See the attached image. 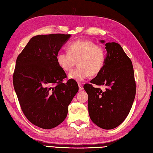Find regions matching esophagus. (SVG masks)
<instances>
[{
	"mask_svg": "<svg viewBox=\"0 0 153 153\" xmlns=\"http://www.w3.org/2000/svg\"><path fill=\"white\" fill-rule=\"evenodd\" d=\"M78 86H79V90L80 91L82 90L83 89H84V87H83V85L81 84H78Z\"/></svg>",
	"mask_w": 153,
	"mask_h": 153,
	"instance_id": "obj_1",
	"label": "esophagus"
}]
</instances>
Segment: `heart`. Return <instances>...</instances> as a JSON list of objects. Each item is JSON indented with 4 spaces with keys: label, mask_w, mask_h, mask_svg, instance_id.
<instances>
[{
    "label": "heart",
    "mask_w": 153,
    "mask_h": 153,
    "mask_svg": "<svg viewBox=\"0 0 153 153\" xmlns=\"http://www.w3.org/2000/svg\"><path fill=\"white\" fill-rule=\"evenodd\" d=\"M68 53L60 51L56 55L58 65L63 71H69L77 62V67L69 72L68 77L80 82L91 74L96 76L100 72L105 63V49L90 40H77L69 44Z\"/></svg>",
    "instance_id": "heart-1"
}]
</instances>
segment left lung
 Segmentation results:
<instances>
[{"mask_svg": "<svg viewBox=\"0 0 153 153\" xmlns=\"http://www.w3.org/2000/svg\"><path fill=\"white\" fill-rule=\"evenodd\" d=\"M105 45L107 53L104 68L84 88L88 95L91 120L102 128L110 130L118 126L128 115L135 98L136 83L132 62L122 47L114 42ZM92 84L104 85L107 88L102 91Z\"/></svg>", "mask_w": 153, "mask_h": 153, "instance_id": "left-lung-1", "label": "left lung"}]
</instances>
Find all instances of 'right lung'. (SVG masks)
Returning <instances> with one entry per match:
<instances>
[{"mask_svg":"<svg viewBox=\"0 0 153 153\" xmlns=\"http://www.w3.org/2000/svg\"><path fill=\"white\" fill-rule=\"evenodd\" d=\"M71 35H39L30 39L16 59L13 85L25 116L43 129L56 127L68 115L78 91L56 62V55Z\"/></svg>","mask_w":153,"mask_h":153,"instance_id":"right-lung-1","label":"right lung"}]
</instances>
